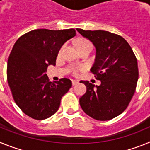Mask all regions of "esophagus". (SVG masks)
Wrapping results in <instances>:
<instances>
[{
    "label": "esophagus",
    "instance_id": "34e87169",
    "mask_svg": "<svg viewBox=\"0 0 150 150\" xmlns=\"http://www.w3.org/2000/svg\"><path fill=\"white\" fill-rule=\"evenodd\" d=\"M78 83H79V81H78V80H76V79H72L73 86H75V85L77 84Z\"/></svg>",
    "mask_w": 150,
    "mask_h": 150
}]
</instances>
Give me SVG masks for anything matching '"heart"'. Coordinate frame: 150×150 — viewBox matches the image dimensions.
I'll return each mask as SVG.
<instances>
[{
  "label": "heart",
  "instance_id": "heart-1",
  "mask_svg": "<svg viewBox=\"0 0 150 150\" xmlns=\"http://www.w3.org/2000/svg\"><path fill=\"white\" fill-rule=\"evenodd\" d=\"M78 46H79V49H83V48H87V47H89V48H91V43H90L89 41L85 39H80L79 41V43H78ZM64 47H65V45H64L61 47V49L59 50V54L61 55V54L63 52L64 50ZM77 72V70L75 69L74 70V73Z\"/></svg>",
  "mask_w": 150,
  "mask_h": 150
}]
</instances>
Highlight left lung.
Returning a JSON list of instances; mask_svg holds the SVG:
<instances>
[{
  "mask_svg": "<svg viewBox=\"0 0 150 150\" xmlns=\"http://www.w3.org/2000/svg\"><path fill=\"white\" fill-rule=\"evenodd\" d=\"M76 30L95 47L90 71L100 81V86L80 81L86 86V92L79 98L80 107L95 120H112L126 109L134 94L139 75L137 59L121 36L101 30Z\"/></svg>",
  "mask_w": 150,
  "mask_h": 150,
  "instance_id": "obj_1",
  "label": "left lung"
}]
</instances>
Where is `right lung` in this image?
<instances>
[{"mask_svg": "<svg viewBox=\"0 0 150 150\" xmlns=\"http://www.w3.org/2000/svg\"><path fill=\"white\" fill-rule=\"evenodd\" d=\"M76 35L74 29H37L17 40L7 62V81L16 104L34 120L55 114L72 86L69 79L49 80L46 69L55 65L59 50Z\"/></svg>", "mask_w": 150, "mask_h": 150, "instance_id": "obj_1", "label": "right lung"}]
</instances>
